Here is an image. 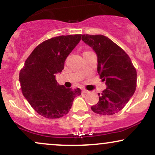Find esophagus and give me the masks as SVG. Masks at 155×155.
<instances>
[{
    "label": "esophagus",
    "instance_id": "esophagus-1",
    "mask_svg": "<svg viewBox=\"0 0 155 155\" xmlns=\"http://www.w3.org/2000/svg\"><path fill=\"white\" fill-rule=\"evenodd\" d=\"M89 92H90V91L85 90V89H83V90H82V93H89Z\"/></svg>",
    "mask_w": 155,
    "mask_h": 155
}]
</instances>
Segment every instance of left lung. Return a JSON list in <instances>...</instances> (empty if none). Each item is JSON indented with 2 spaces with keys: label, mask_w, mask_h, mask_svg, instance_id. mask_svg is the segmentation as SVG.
<instances>
[{
  "label": "left lung",
  "mask_w": 155,
  "mask_h": 155,
  "mask_svg": "<svg viewBox=\"0 0 155 155\" xmlns=\"http://www.w3.org/2000/svg\"><path fill=\"white\" fill-rule=\"evenodd\" d=\"M81 40L97 54V73L106 84L91 109L101 115L114 114L124 107L136 91V68L125 51L108 37L86 34Z\"/></svg>",
  "instance_id": "1"
}]
</instances>
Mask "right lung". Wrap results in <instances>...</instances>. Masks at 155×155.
Returning a JSON list of instances; mask_svg holds the SVG:
<instances>
[{"instance_id":"1","label":"right lung","mask_w":155,"mask_h":155,"mask_svg":"<svg viewBox=\"0 0 155 155\" xmlns=\"http://www.w3.org/2000/svg\"><path fill=\"white\" fill-rule=\"evenodd\" d=\"M81 37V34L60 35L42 42L27 58L19 72L23 95L42 117L58 119L65 116L70 111L74 97L81 95L79 88H65L55 79Z\"/></svg>"}]
</instances>
